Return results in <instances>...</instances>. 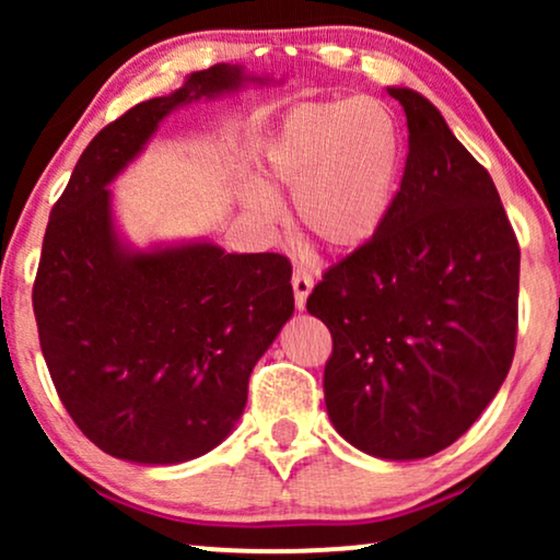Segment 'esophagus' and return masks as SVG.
Masks as SVG:
<instances>
[{"mask_svg": "<svg viewBox=\"0 0 560 560\" xmlns=\"http://www.w3.org/2000/svg\"><path fill=\"white\" fill-rule=\"evenodd\" d=\"M313 290V278L305 270H295L293 272V293H295V305L298 311L305 308V301H308Z\"/></svg>", "mask_w": 560, "mask_h": 560, "instance_id": "obj_1", "label": "esophagus"}]
</instances>
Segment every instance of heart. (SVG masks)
<instances>
[{
  "label": "heart",
  "instance_id": "b5f03b06",
  "mask_svg": "<svg viewBox=\"0 0 560 560\" xmlns=\"http://www.w3.org/2000/svg\"><path fill=\"white\" fill-rule=\"evenodd\" d=\"M400 171V129L385 104L370 96L305 102L282 119L265 150V186L244 194V209L270 226L280 219L275 196H293L298 232L351 255L385 226Z\"/></svg>",
  "mask_w": 560,
  "mask_h": 560
}]
</instances>
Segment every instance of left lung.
Returning <instances> with one entry per match:
<instances>
[{
  "label": "left lung",
  "instance_id": "8db88e82",
  "mask_svg": "<svg viewBox=\"0 0 560 560\" xmlns=\"http://www.w3.org/2000/svg\"><path fill=\"white\" fill-rule=\"evenodd\" d=\"M408 160L382 232L328 267L305 303L331 331L336 433L387 462L433 456L469 431L515 357L520 247L492 178L441 112L387 86Z\"/></svg>",
  "mask_w": 560,
  "mask_h": 560
}]
</instances>
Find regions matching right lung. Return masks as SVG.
Instances as JSON below:
<instances>
[{
    "instance_id": "obj_1",
    "label": "right lung",
    "mask_w": 560,
    "mask_h": 560,
    "mask_svg": "<svg viewBox=\"0 0 560 560\" xmlns=\"http://www.w3.org/2000/svg\"><path fill=\"white\" fill-rule=\"evenodd\" d=\"M252 83L272 79L219 63L132 106L91 140L50 211L33 288L40 349L73 423L121 462L167 466L217 448L293 316L288 257L236 255L209 236L135 247L114 217L109 186L167 114Z\"/></svg>"
}]
</instances>
